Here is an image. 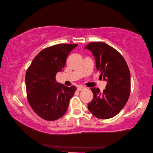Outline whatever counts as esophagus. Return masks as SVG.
Segmentation results:
<instances>
[{
  "label": "esophagus",
  "instance_id": "34e87169",
  "mask_svg": "<svg viewBox=\"0 0 153 153\" xmlns=\"http://www.w3.org/2000/svg\"><path fill=\"white\" fill-rule=\"evenodd\" d=\"M84 89H85V87H84L82 86H79L78 87H77V90H78V91H81V90Z\"/></svg>",
  "mask_w": 153,
  "mask_h": 153
}]
</instances>
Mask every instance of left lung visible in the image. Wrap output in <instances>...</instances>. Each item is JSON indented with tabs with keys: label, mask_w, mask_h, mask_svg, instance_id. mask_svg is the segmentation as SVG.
Here are the masks:
<instances>
[{
	"label": "left lung",
	"mask_w": 153,
	"mask_h": 153,
	"mask_svg": "<svg viewBox=\"0 0 153 153\" xmlns=\"http://www.w3.org/2000/svg\"><path fill=\"white\" fill-rule=\"evenodd\" d=\"M85 49L92 52L100 76L106 81L103 92L91 88L94 98L88 104V110L99 119L114 117L126 104L131 90V76L127 62L121 53L102 42H90Z\"/></svg>",
	"instance_id": "1"
}]
</instances>
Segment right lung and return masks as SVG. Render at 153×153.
I'll use <instances>...</instances> for the list:
<instances>
[{
  "instance_id": "right-lung-1",
  "label": "right lung",
  "mask_w": 153,
  "mask_h": 153,
  "mask_svg": "<svg viewBox=\"0 0 153 153\" xmlns=\"http://www.w3.org/2000/svg\"><path fill=\"white\" fill-rule=\"evenodd\" d=\"M76 44H58L40 51L32 60L26 74L27 100L42 119L55 121L66 113L76 87H66L56 81L62 71L67 57Z\"/></svg>"
}]
</instances>
